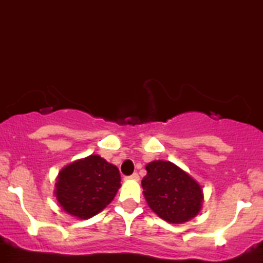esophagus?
<instances>
[{"label":"esophagus","instance_id":"esophagus-1","mask_svg":"<svg viewBox=\"0 0 263 263\" xmlns=\"http://www.w3.org/2000/svg\"><path fill=\"white\" fill-rule=\"evenodd\" d=\"M129 178L134 179V181H139V174H137V173H134V174H131V176H129Z\"/></svg>","mask_w":263,"mask_h":263}]
</instances>
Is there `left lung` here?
<instances>
[{
    "label": "left lung",
    "instance_id": "1",
    "mask_svg": "<svg viewBox=\"0 0 263 263\" xmlns=\"http://www.w3.org/2000/svg\"><path fill=\"white\" fill-rule=\"evenodd\" d=\"M141 181L144 196L152 211L167 223L181 224L200 210L203 191L199 183L170 161L146 165Z\"/></svg>",
    "mask_w": 263,
    "mask_h": 263
}]
</instances>
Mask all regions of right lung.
Masks as SVG:
<instances>
[{"mask_svg": "<svg viewBox=\"0 0 263 263\" xmlns=\"http://www.w3.org/2000/svg\"><path fill=\"white\" fill-rule=\"evenodd\" d=\"M119 186L118 167L91 155L61 170L56 196L64 211L80 219H89L114 199Z\"/></svg>", "mask_w": 263, "mask_h": 263, "instance_id": "add662e5", "label": "right lung"}]
</instances>
